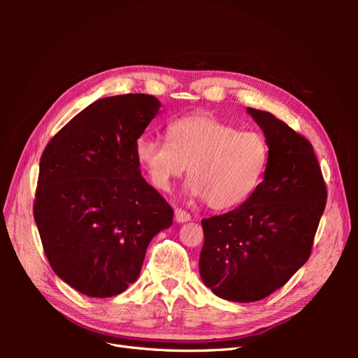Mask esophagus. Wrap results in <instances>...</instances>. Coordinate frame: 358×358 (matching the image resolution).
Returning a JSON list of instances; mask_svg holds the SVG:
<instances>
[{"label":"esophagus","instance_id":"1","mask_svg":"<svg viewBox=\"0 0 358 358\" xmlns=\"http://www.w3.org/2000/svg\"><path fill=\"white\" fill-rule=\"evenodd\" d=\"M175 218H176V221L178 222H188L189 220H191V215L187 212V210H183V209H176L175 210Z\"/></svg>","mask_w":358,"mask_h":358}]
</instances>
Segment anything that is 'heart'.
<instances>
[{
  "label": "heart",
  "instance_id": "1",
  "mask_svg": "<svg viewBox=\"0 0 358 358\" xmlns=\"http://www.w3.org/2000/svg\"><path fill=\"white\" fill-rule=\"evenodd\" d=\"M167 140L140 137L136 155L154 185L169 191L188 167V192L212 209H231L252 196L268 161L264 136L209 113L182 116L167 127Z\"/></svg>",
  "mask_w": 358,
  "mask_h": 358
}]
</instances>
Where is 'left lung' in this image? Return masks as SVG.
I'll list each match as a JSON object with an SVG mask.
<instances>
[{
  "instance_id": "left-lung-1",
  "label": "left lung",
  "mask_w": 358,
  "mask_h": 358,
  "mask_svg": "<svg viewBox=\"0 0 358 358\" xmlns=\"http://www.w3.org/2000/svg\"><path fill=\"white\" fill-rule=\"evenodd\" d=\"M263 129L268 161L263 182L239 208L203 220L199 268L215 296L262 300L308 262L327 189L308 140L272 113L248 107Z\"/></svg>"
}]
</instances>
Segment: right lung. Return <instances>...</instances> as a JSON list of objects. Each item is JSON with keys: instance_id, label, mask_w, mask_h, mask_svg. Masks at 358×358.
<instances>
[{"instance_id": "obj_1", "label": "right lung", "mask_w": 358, "mask_h": 358, "mask_svg": "<svg viewBox=\"0 0 358 358\" xmlns=\"http://www.w3.org/2000/svg\"><path fill=\"white\" fill-rule=\"evenodd\" d=\"M159 107L148 94L96 100L41 155V243L53 272L85 296L113 297L134 284L148 245L173 224L171 206L143 179L136 155Z\"/></svg>"}]
</instances>
